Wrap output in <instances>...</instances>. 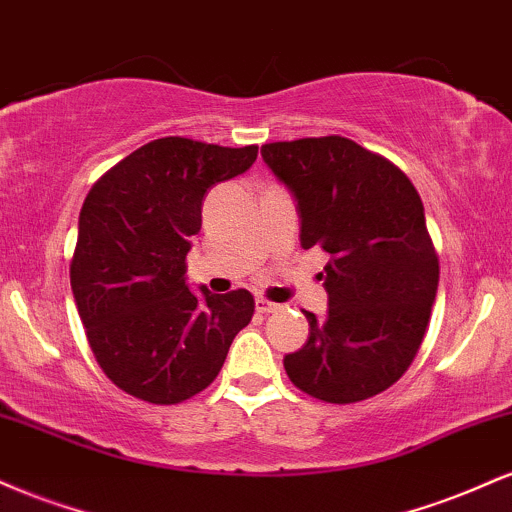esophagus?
<instances>
[{
  "label": "esophagus",
  "mask_w": 512,
  "mask_h": 512,
  "mask_svg": "<svg viewBox=\"0 0 512 512\" xmlns=\"http://www.w3.org/2000/svg\"><path fill=\"white\" fill-rule=\"evenodd\" d=\"M255 308H257V313H279L281 305L267 301V298H264V296H257L255 298Z\"/></svg>",
  "instance_id": "obj_1"
}]
</instances>
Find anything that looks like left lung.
<instances>
[{"mask_svg": "<svg viewBox=\"0 0 512 512\" xmlns=\"http://www.w3.org/2000/svg\"><path fill=\"white\" fill-rule=\"evenodd\" d=\"M293 192L303 250L320 248L325 320L303 310L310 337L284 358L305 395L354 404L395 385L414 361L438 291V252L407 175L351 139L305 137L262 146Z\"/></svg>", "mask_w": 512, "mask_h": 512, "instance_id": "left-lung-1", "label": "left lung"}]
</instances>
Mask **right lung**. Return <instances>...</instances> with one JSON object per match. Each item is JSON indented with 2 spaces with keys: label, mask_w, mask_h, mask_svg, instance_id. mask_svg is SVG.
Here are the masks:
<instances>
[{
  "label": "right lung",
  "mask_w": 512,
  "mask_h": 512,
  "mask_svg": "<svg viewBox=\"0 0 512 512\" xmlns=\"http://www.w3.org/2000/svg\"><path fill=\"white\" fill-rule=\"evenodd\" d=\"M255 158V144L163 137L93 182L69 279L88 346L127 395L180 404L207 390L252 320L250 291L187 289L185 257L209 187L245 173Z\"/></svg>",
  "instance_id": "add662e5"
}]
</instances>
